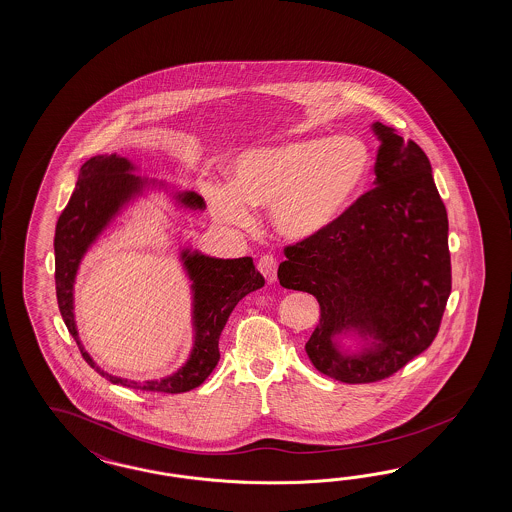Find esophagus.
<instances>
[{
  "mask_svg": "<svg viewBox=\"0 0 512 512\" xmlns=\"http://www.w3.org/2000/svg\"><path fill=\"white\" fill-rule=\"evenodd\" d=\"M257 270L264 275V279L268 283H274L275 277H277V259L274 255H261V259L257 261Z\"/></svg>",
  "mask_w": 512,
  "mask_h": 512,
  "instance_id": "34e87169",
  "label": "esophagus"
}]
</instances>
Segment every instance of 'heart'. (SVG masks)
I'll return each mask as SVG.
<instances>
[{"mask_svg": "<svg viewBox=\"0 0 512 512\" xmlns=\"http://www.w3.org/2000/svg\"><path fill=\"white\" fill-rule=\"evenodd\" d=\"M370 172V151L351 137L312 138L248 151L237 161L231 188L216 194L218 216L250 220V207H274L277 231L311 238L333 224L359 194Z\"/></svg>", "mask_w": 512, "mask_h": 512, "instance_id": "heart-1", "label": "heart"}]
</instances>
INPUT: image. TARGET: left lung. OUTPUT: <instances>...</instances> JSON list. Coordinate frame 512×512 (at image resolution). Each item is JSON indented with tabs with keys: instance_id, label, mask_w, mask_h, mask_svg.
<instances>
[{
	"instance_id": "obj_1",
	"label": "left lung",
	"mask_w": 512,
	"mask_h": 512,
	"mask_svg": "<svg viewBox=\"0 0 512 512\" xmlns=\"http://www.w3.org/2000/svg\"><path fill=\"white\" fill-rule=\"evenodd\" d=\"M383 140L375 187L322 233L285 246L281 287L309 292L320 324L305 344L314 368L348 385L387 379L433 344L451 294L448 212L424 150L374 124ZM380 346L346 358L332 337L348 325Z\"/></svg>"
}]
</instances>
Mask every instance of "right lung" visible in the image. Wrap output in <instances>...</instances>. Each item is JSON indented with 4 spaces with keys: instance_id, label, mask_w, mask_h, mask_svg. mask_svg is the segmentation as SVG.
<instances>
[{
    "instance_id": "1",
    "label": "right lung",
    "mask_w": 512,
    "mask_h": 512,
    "mask_svg": "<svg viewBox=\"0 0 512 512\" xmlns=\"http://www.w3.org/2000/svg\"><path fill=\"white\" fill-rule=\"evenodd\" d=\"M133 166L118 155H98L88 159L81 166L79 179L75 183L74 194L68 205L61 212L55 227V290L57 303L63 316L64 324L74 337L83 359L98 374L107 377L114 385L146 390V392H163V394H181L201 383L211 375L220 361L218 340L224 331L227 318L235 309L238 301L246 294L264 285L262 277L253 259H211L200 253H183L192 290H194V325H196V342L187 364L161 381H127L122 377L105 374L90 359L85 348L79 342L74 320L75 272L81 257L88 246L98 237L101 229L111 222L114 214L137 192L138 177L129 174ZM183 201L188 207H203V200L194 192H187Z\"/></svg>"
}]
</instances>
